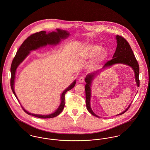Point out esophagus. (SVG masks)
Returning a JSON list of instances; mask_svg holds the SVG:
<instances>
[{
	"instance_id": "1",
	"label": "esophagus",
	"mask_w": 150,
	"mask_h": 150,
	"mask_svg": "<svg viewBox=\"0 0 150 150\" xmlns=\"http://www.w3.org/2000/svg\"><path fill=\"white\" fill-rule=\"evenodd\" d=\"M84 80H85V78H84V77H83V76H81V77H80V79H79V82H82L84 81Z\"/></svg>"
}]
</instances>
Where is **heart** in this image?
Here are the masks:
<instances>
[{"label": "heart", "instance_id": "obj_1", "mask_svg": "<svg viewBox=\"0 0 150 150\" xmlns=\"http://www.w3.org/2000/svg\"><path fill=\"white\" fill-rule=\"evenodd\" d=\"M101 49H102L101 46L98 45H91V46H88L87 47L85 48L84 50L83 57L85 58H92L95 57L99 54ZM107 56H108L107 53L106 52H103L98 57L97 61L101 62L104 60L105 59H106Z\"/></svg>", "mask_w": 150, "mask_h": 150}]
</instances>
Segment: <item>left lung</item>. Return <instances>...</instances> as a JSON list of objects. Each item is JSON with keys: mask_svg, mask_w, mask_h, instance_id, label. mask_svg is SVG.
<instances>
[{"mask_svg": "<svg viewBox=\"0 0 150 150\" xmlns=\"http://www.w3.org/2000/svg\"><path fill=\"white\" fill-rule=\"evenodd\" d=\"M116 38L117 40V45L115 53H114L113 56V58L111 60L107 61L105 64V65L103 66L102 69H105L111 65H113L115 64H118V63L128 65L134 69L135 71L137 85V86H139V85H140V81L139 79V66L136 60V58L135 57V55L132 52V50L129 43L122 36L117 35ZM100 70L101 71L102 70L100 69ZM98 72H99V71H97L94 73H90L86 76L85 80V82L86 83L85 86V95H86L85 97H86V109L92 115L96 116L97 117H99L98 116H97L93 113L90 106V100H91V87L90 86L91 85V82ZM131 104L129 105V107L125 110H124L123 112L117 115H122L123 113H124L128 109H129Z\"/></svg>", "mask_w": 150, "mask_h": 150, "instance_id": "obj_1", "label": "left lung"}]
</instances>
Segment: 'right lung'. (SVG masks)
I'll return each instance as SVG.
<instances>
[{"label": "right lung", "mask_w": 150, "mask_h": 150, "mask_svg": "<svg viewBox=\"0 0 150 150\" xmlns=\"http://www.w3.org/2000/svg\"><path fill=\"white\" fill-rule=\"evenodd\" d=\"M57 32H51L48 34L46 33L45 31H41L40 32L34 33L30 35L28 37H27L26 40H25L23 43L21 45L18 50L16 52V54L14 57L11 66V79H10V85L11 90L13 92L15 96L18 99L16 94L15 93L14 89V80H15V75L16 72V69L18 65L25 59L27 55L30 53V51L37 49L38 48L46 46V45H56L58 43L61 39H64L68 37L69 33L66 31L57 29ZM76 84V80L73 82L67 89H66L64 92L61 95V103L59 107V108L57 109V110L52 114L48 115H40L33 114L28 112L25 109H24L22 106V108L23 110L27 113L28 115H32L33 116L41 118V119H48V118H53L58 116L60 113L62 111L65 107V96L66 93L71 89ZM19 101V100H18Z\"/></svg>", "instance_id": "right-lung-1"}]
</instances>
